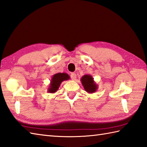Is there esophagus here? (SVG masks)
<instances>
[{"label": "esophagus", "instance_id": "1", "mask_svg": "<svg viewBox=\"0 0 147 147\" xmlns=\"http://www.w3.org/2000/svg\"><path fill=\"white\" fill-rule=\"evenodd\" d=\"M71 78L73 80H75L76 78V74L75 73H71Z\"/></svg>", "mask_w": 147, "mask_h": 147}]
</instances>
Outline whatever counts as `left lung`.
<instances>
[{
  "mask_svg": "<svg viewBox=\"0 0 147 147\" xmlns=\"http://www.w3.org/2000/svg\"><path fill=\"white\" fill-rule=\"evenodd\" d=\"M81 82H82L84 89L87 93H93L97 91L98 85L95 82L92 75L85 74L81 78Z\"/></svg>",
  "mask_w": 147,
  "mask_h": 147,
  "instance_id": "left-lung-1",
  "label": "left lung"
}]
</instances>
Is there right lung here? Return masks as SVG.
<instances>
[{
    "label": "right lung",
    "instance_id": "right-lung-1",
    "mask_svg": "<svg viewBox=\"0 0 147 147\" xmlns=\"http://www.w3.org/2000/svg\"><path fill=\"white\" fill-rule=\"evenodd\" d=\"M70 79L69 74L65 73H58L53 75L51 83L49 84L47 92L50 93H54L57 91L61 84L64 81H67Z\"/></svg>",
    "mask_w": 147,
    "mask_h": 147
}]
</instances>
